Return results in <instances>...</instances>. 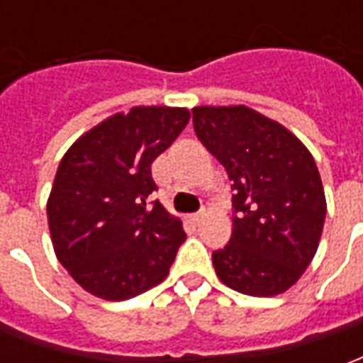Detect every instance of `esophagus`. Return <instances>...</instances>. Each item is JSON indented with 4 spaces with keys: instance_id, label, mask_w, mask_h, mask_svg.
<instances>
[{
    "instance_id": "1",
    "label": "esophagus",
    "mask_w": 363,
    "mask_h": 363,
    "mask_svg": "<svg viewBox=\"0 0 363 363\" xmlns=\"http://www.w3.org/2000/svg\"><path fill=\"white\" fill-rule=\"evenodd\" d=\"M204 220V216L202 213H194V216H189V221L190 223H194V225H198L200 221Z\"/></svg>"
}]
</instances>
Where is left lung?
Segmentation results:
<instances>
[{
	"label": "left lung",
	"instance_id": "8db88e82",
	"mask_svg": "<svg viewBox=\"0 0 363 363\" xmlns=\"http://www.w3.org/2000/svg\"><path fill=\"white\" fill-rule=\"evenodd\" d=\"M192 120L235 190L231 241L212 255L218 278L245 296L288 291L311 264L327 213L311 151L245 104L194 106Z\"/></svg>",
	"mask_w": 363,
	"mask_h": 363
}]
</instances>
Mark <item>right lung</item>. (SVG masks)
I'll list each match as a JSON object with an SVG mask.
<instances>
[{"label":"right lung","mask_w":363,"mask_h":363,"mask_svg":"<svg viewBox=\"0 0 363 363\" xmlns=\"http://www.w3.org/2000/svg\"><path fill=\"white\" fill-rule=\"evenodd\" d=\"M184 106H134L82 134L64 153L46 202L56 259L85 291L124 301L169 276L186 239L163 204L151 163L189 124Z\"/></svg>","instance_id":"obj_1"}]
</instances>
